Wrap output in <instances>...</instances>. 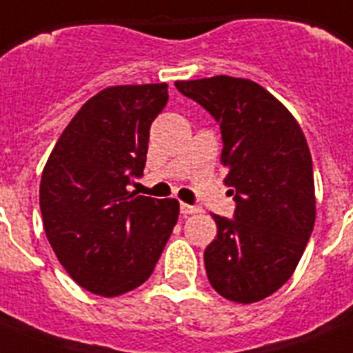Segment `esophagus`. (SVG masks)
<instances>
[{
  "instance_id": "esophagus-1",
  "label": "esophagus",
  "mask_w": 353,
  "mask_h": 353,
  "mask_svg": "<svg viewBox=\"0 0 353 353\" xmlns=\"http://www.w3.org/2000/svg\"><path fill=\"white\" fill-rule=\"evenodd\" d=\"M198 212H201V209H199V207H196V205L181 203V214L188 216V214H198Z\"/></svg>"
}]
</instances>
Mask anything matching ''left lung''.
I'll return each mask as SVG.
<instances>
[{
	"instance_id": "1",
	"label": "left lung",
	"mask_w": 353,
	"mask_h": 353,
	"mask_svg": "<svg viewBox=\"0 0 353 353\" xmlns=\"http://www.w3.org/2000/svg\"><path fill=\"white\" fill-rule=\"evenodd\" d=\"M176 88L220 122L234 194V218L212 214L218 234L205 249L210 285L252 304L291 279L315 223L312 154L290 110L247 79L179 80Z\"/></svg>"
}]
</instances>
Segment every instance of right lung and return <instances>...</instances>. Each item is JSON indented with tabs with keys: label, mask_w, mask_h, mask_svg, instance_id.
Returning a JSON list of instances; mask_svg holds the SVG:
<instances>
[{
	"label": "right lung",
	"mask_w": 353,
	"mask_h": 353,
	"mask_svg": "<svg viewBox=\"0 0 353 353\" xmlns=\"http://www.w3.org/2000/svg\"><path fill=\"white\" fill-rule=\"evenodd\" d=\"M166 102L165 82L102 90L65 126L41 174L47 240L69 276L95 295L146 282L177 223V199L128 190L143 176L150 126Z\"/></svg>",
	"instance_id": "right-lung-1"
}]
</instances>
